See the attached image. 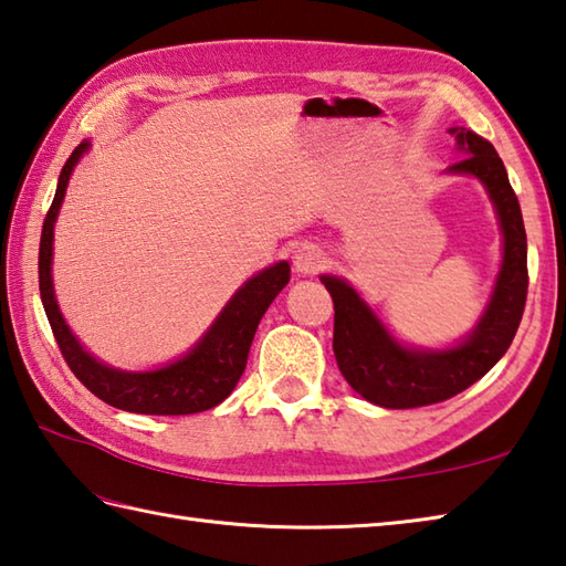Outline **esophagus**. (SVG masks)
I'll list each match as a JSON object with an SVG mask.
<instances>
[{"instance_id":"34e87169","label":"esophagus","mask_w":566,"mask_h":566,"mask_svg":"<svg viewBox=\"0 0 566 566\" xmlns=\"http://www.w3.org/2000/svg\"><path fill=\"white\" fill-rule=\"evenodd\" d=\"M327 263L325 251H322L317 244H303L297 247V251L293 253V266L297 273L303 275H313L317 273L322 266Z\"/></svg>"}]
</instances>
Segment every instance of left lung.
<instances>
[{
  "label": "left lung",
  "mask_w": 566,
  "mask_h": 566,
  "mask_svg": "<svg viewBox=\"0 0 566 566\" xmlns=\"http://www.w3.org/2000/svg\"><path fill=\"white\" fill-rule=\"evenodd\" d=\"M457 148L467 156L449 166L454 176H474L493 202L503 234V261L486 310L464 339L447 349L398 342L366 300L339 275H319L334 303L332 349L347 384L380 408L402 410L452 398L486 376L509 352L527 297V237L521 202L495 148L479 134L454 126Z\"/></svg>",
  "instance_id": "left-lung-1"
}]
</instances>
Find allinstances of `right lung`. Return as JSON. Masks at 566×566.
Returning <instances> with one entry per match:
<instances>
[{"instance_id":"right-lung-1","label":"right lung","mask_w":566,"mask_h":566,"mask_svg":"<svg viewBox=\"0 0 566 566\" xmlns=\"http://www.w3.org/2000/svg\"><path fill=\"white\" fill-rule=\"evenodd\" d=\"M87 151L90 142H83L65 160L51 210L43 219L39 249L41 300L63 359L80 378V384L112 408L138 415H192L210 410L232 394L241 374H244L253 334H256L259 322L275 295L291 281V263L279 261L251 275L229 297V303L217 315L210 329L195 342V347H190L188 354H182L176 361L154 368V371H122V368L95 359L77 342L61 315L51 275L55 219L61 212L67 180H71L77 160Z\"/></svg>"}]
</instances>
